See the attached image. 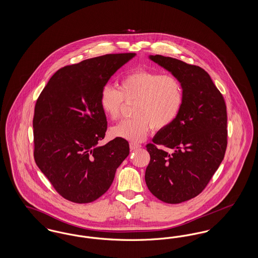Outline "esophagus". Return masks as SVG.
Here are the masks:
<instances>
[{
	"label": "esophagus",
	"instance_id": "esophagus-1",
	"mask_svg": "<svg viewBox=\"0 0 258 258\" xmlns=\"http://www.w3.org/2000/svg\"><path fill=\"white\" fill-rule=\"evenodd\" d=\"M141 147L140 145H138V144H135V143H130V148H131V150H136V149H139V148Z\"/></svg>",
	"mask_w": 258,
	"mask_h": 258
}]
</instances>
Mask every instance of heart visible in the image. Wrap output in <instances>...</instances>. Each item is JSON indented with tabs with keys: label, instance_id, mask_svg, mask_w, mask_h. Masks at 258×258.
Here are the masks:
<instances>
[{
	"label": "heart",
	"instance_id": "b5f03b06",
	"mask_svg": "<svg viewBox=\"0 0 258 258\" xmlns=\"http://www.w3.org/2000/svg\"><path fill=\"white\" fill-rule=\"evenodd\" d=\"M124 100L136 101V118L113 126L111 135L139 143L146 139L152 125L162 130L174 123L183 106L184 92L180 81L172 75L139 70L125 75L120 89L105 85L100 91L101 110L111 120L120 117Z\"/></svg>",
	"mask_w": 258,
	"mask_h": 258
}]
</instances>
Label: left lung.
I'll return each instance as SVG.
<instances>
[{
    "label": "left lung",
    "instance_id": "1",
    "mask_svg": "<svg viewBox=\"0 0 258 258\" xmlns=\"http://www.w3.org/2000/svg\"><path fill=\"white\" fill-rule=\"evenodd\" d=\"M149 59L169 72L183 88L177 119L148 144L145 172L149 190L161 201L178 204L198 196L218 170L227 145V114L223 97L200 67L171 57Z\"/></svg>",
    "mask_w": 258,
    "mask_h": 258
}]
</instances>
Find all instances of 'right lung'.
<instances>
[{"label": "right lung", "instance_id": "add662e5", "mask_svg": "<svg viewBox=\"0 0 258 258\" xmlns=\"http://www.w3.org/2000/svg\"><path fill=\"white\" fill-rule=\"evenodd\" d=\"M135 53L107 54L61 68L37 98L33 121L38 168L61 197L90 203L107 191L116 169L130 154L126 140L103 146L106 116L100 91Z\"/></svg>", "mask_w": 258, "mask_h": 258}]
</instances>
